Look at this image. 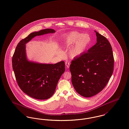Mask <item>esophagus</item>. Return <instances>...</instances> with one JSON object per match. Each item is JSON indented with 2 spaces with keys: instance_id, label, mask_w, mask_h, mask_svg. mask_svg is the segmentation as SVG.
Segmentation results:
<instances>
[{
  "instance_id": "34e87169",
  "label": "esophagus",
  "mask_w": 129,
  "mask_h": 129,
  "mask_svg": "<svg viewBox=\"0 0 129 129\" xmlns=\"http://www.w3.org/2000/svg\"><path fill=\"white\" fill-rule=\"evenodd\" d=\"M65 65H66V67H67V68H69V67H70V62L67 61L65 62Z\"/></svg>"
}]
</instances>
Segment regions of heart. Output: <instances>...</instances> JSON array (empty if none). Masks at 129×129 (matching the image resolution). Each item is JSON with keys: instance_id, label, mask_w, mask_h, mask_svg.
Returning a JSON list of instances; mask_svg holds the SVG:
<instances>
[{"instance_id": "1", "label": "heart", "mask_w": 129, "mask_h": 129, "mask_svg": "<svg viewBox=\"0 0 129 129\" xmlns=\"http://www.w3.org/2000/svg\"><path fill=\"white\" fill-rule=\"evenodd\" d=\"M90 41L91 38L88 34L72 31L66 35L63 45L68 48L73 44L70 50V55L72 57H75L83 53Z\"/></svg>"}]
</instances>
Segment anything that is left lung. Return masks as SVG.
<instances>
[{
	"label": "left lung",
	"mask_w": 129,
	"mask_h": 129,
	"mask_svg": "<svg viewBox=\"0 0 129 129\" xmlns=\"http://www.w3.org/2000/svg\"><path fill=\"white\" fill-rule=\"evenodd\" d=\"M97 42L87 52L72 61L70 70L76 92L89 98L102 91L114 71L112 48L107 39L95 31Z\"/></svg>",
	"instance_id": "8db88e82"
}]
</instances>
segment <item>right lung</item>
<instances>
[{"label": "right lung", "instance_id": "add662e5", "mask_svg": "<svg viewBox=\"0 0 129 129\" xmlns=\"http://www.w3.org/2000/svg\"><path fill=\"white\" fill-rule=\"evenodd\" d=\"M54 32L52 29H46L31 33L18 43L13 56L12 66L17 84L24 93L34 99L44 100L53 95L65 72V62L45 64L28 61L25 44L36 36Z\"/></svg>", "mask_w": 129, "mask_h": 129}]
</instances>
